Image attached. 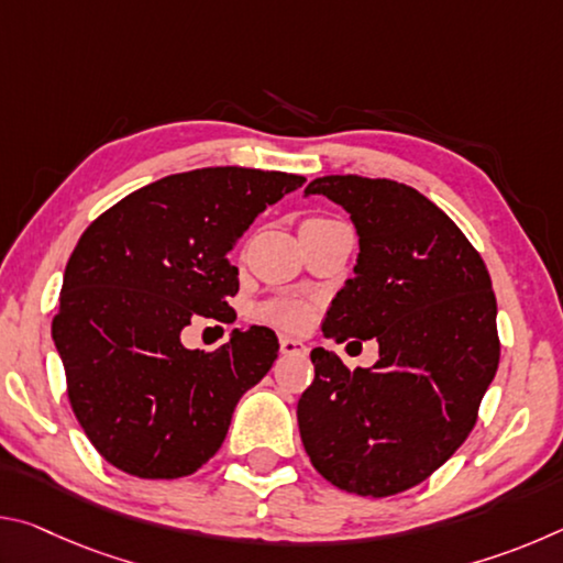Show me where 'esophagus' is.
Listing matches in <instances>:
<instances>
[{
	"label": "esophagus",
	"mask_w": 563,
	"mask_h": 563,
	"mask_svg": "<svg viewBox=\"0 0 563 563\" xmlns=\"http://www.w3.org/2000/svg\"><path fill=\"white\" fill-rule=\"evenodd\" d=\"M280 355H308V345L302 340L283 335L280 338Z\"/></svg>",
	"instance_id": "34e87169"
}]
</instances>
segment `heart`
Returning <instances> with one entry per match:
<instances>
[{
    "mask_svg": "<svg viewBox=\"0 0 563 563\" xmlns=\"http://www.w3.org/2000/svg\"><path fill=\"white\" fill-rule=\"evenodd\" d=\"M261 316L265 320L275 322V325H280V328L298 330V328L305 325V322H308L310 312L298 300H273V302H265L263 305Z\"/></svg>",
    "mask_w": 563,
    "mask_h": 563,
    "instance_id": "heart-1",
    "label": "heart"
}]
</instances>
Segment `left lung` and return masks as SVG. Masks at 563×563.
Segmentation results:
<instances>
[{
  "mask_svg": "<svg viewBox=\"0 0 563 563\" xmlns=\"http://www.w3.org/2000/svg\"><path fill=\"white\" fill-rule=\"evenodd\" d=\"M360 238L355 275L332 300L322 332L377 340L379 360L350 369L310 352L316 379L298 402L300 440L335 487L393 497L460 450L497 375V298L482 255L444 211L387 178L322 176Z\"/></svg>",
  "mask_w": 563,
  "mask_h": 563,
  "instance_id": "8db88e82",
  "label": "left lung"
}]
</instances>
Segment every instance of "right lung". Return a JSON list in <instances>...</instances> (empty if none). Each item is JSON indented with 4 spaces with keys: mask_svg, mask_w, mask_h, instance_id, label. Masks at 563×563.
<instances>
[{
    "mask_svg": "<svg viewBox=\"0 0 563 563\" xmlns=\"http://www.w3.org/2000/svg\"><path fill=\"white\" fill-rule=\"evenodd\" d=\"M302 184L283 170L196 168L133 190L79 238L52 338L74 415L117 470L178 479L221 450L238 399L278 357V338L251 325L203 352L184 347L180 332L196 318L235 320L228 253Z\"/></svg>",
    "mask_w": 563,
    "mask_h": 563,
    "instance_id": "add662e5",
    "label": "right lung"
}]
</instances>
